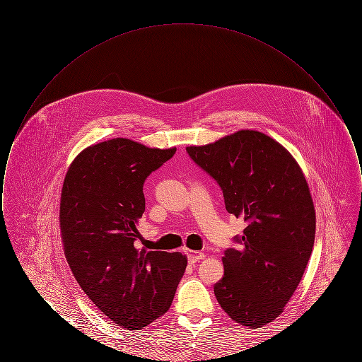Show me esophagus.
Returning <instances> with one entry per match:
<instances>
[{
    "mask_svg": "<svg viewBox=\"0 0 362 362\" xmlns=\"http://www.w3.org/2000/svg\"><path fill=\"white\" fill-rule=\"evenodd\" d=\"M205 254L204 252H199V251H191L187 250V258H189V263H195V262H199L202 259H205Z\"/></svg>",
    "mask_w": 362,
    "mask_h": 362,
    "instance_id": "esophagus-1",
    "label": "esophagus"
}]
</instances>
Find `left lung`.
<instances>
[{
	"mask_svg": "<svg viewBox=\"0 0 362 362\" xmlns=\"http://www.w3.org/2000/svg\"><path fill=\"white\" fill-rule=\"evenodd\" d=\"M186 151L220 185L228 213L247 223L239 247L225 251L216 298L236 323L263 327L285 310L312 254L316 213L307 179L286 148L257 130Z\"/></svg>",
	"mask_w": 362,
	"mask_h": 362,
	"instance_id": "left-lung-1",
	"label": "left lung"
}]
</instances>
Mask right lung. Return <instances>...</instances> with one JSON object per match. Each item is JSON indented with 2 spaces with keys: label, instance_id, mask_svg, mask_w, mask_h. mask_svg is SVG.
Masks as SVG:
<instances>
[{
  "label": "right lung",
  "instance_id": "1",
  "mask_svg": "<svg viewBox=\"0 0 362 362\" xmlns=\"http://www.w3.org/2000/svg\"><path fill=\"white\" fill-rule=\"evenodd\" d=\"M176 152L112 138L76 156L61 191L65 258L90 301L118 326L141 329L170 310L187 257L139 250L144 182Z\"/></svg>",
  "mask_w": 362,
  "mask_h": 362
}]
</instances>
